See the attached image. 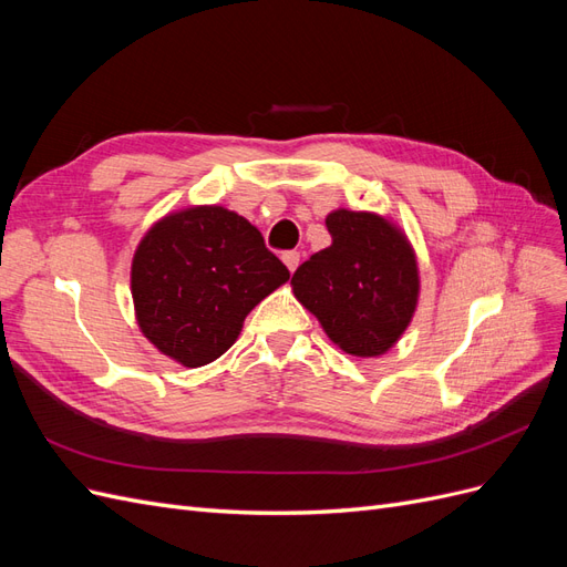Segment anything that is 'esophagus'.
<instances>
[{"instance_id":"obj_1","label":"esophagus","mask_w":567,"mask_h":567,"mask_svg":"<svg viewBox=\"0 0 567 567\" xmlns=\"http://www.w3.org/2000/svg\"><path fill=\"white\" fill-rule=\"evenodd\" d=\"M281 260H284V265L288 267V271H296L298 265H300V252H298V250H286V252L281 255Z\"/></svg>"}]
</instances>
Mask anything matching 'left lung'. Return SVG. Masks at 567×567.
Listing matches in <instances>:
<instances>
[{
	"label": "left lung",
	"instance_id": "left-lung-1",
	"mask_svg": "<svg viewBox=\"0 0 567 567\" xmlns=\"http://www.w3.org/2000/svg\"><path fill=\"white\" fill-rule=\"evenodd\" d=\"M331 246L293 274V293L336 346L381 357L406 331L419 305L416 252L404 231L375 213L333 210Z\"/></svg>",
	"mask_w": 567,
	"mask_h": 567
}]
</instances>
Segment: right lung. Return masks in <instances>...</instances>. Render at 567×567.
<instances>
[{
	"instance_id": "1",
	"label": "right lung",
	"mask_w": 567,
	"mask_h": 567,
	"mask_svg": "<svg viewBox=\"0 0 567 567\" xmlns=\"http://www.w3.org/2000/svg\"><path fill=\"white\" fill-rule=\"evenodd\" d=\"M288 279L246 217L194 205L158 219L134 250L136 323L182 367H205L234 346L252 307Z\"/></svg>"
}]
</instances>
